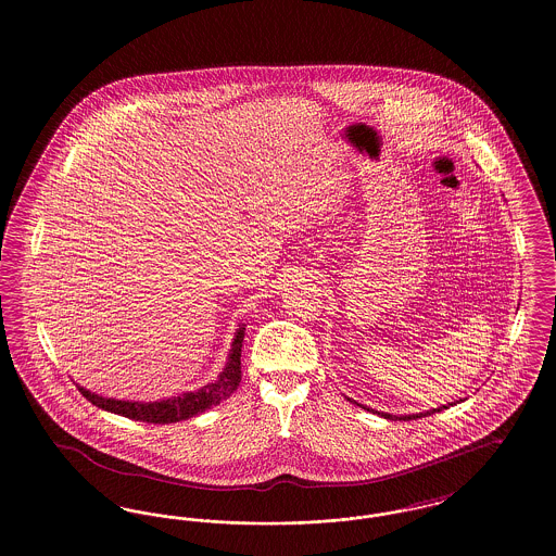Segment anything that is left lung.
<instances>
[{"instance_id":"8db88e82","label":"left lung","mask_w":556,"mask_h":556,"mask_svg":"<svg viewBox=\"0 0 556 556\" xmlns=\"http://www.w3.org/2000/svg\"><path fill=\"white\" fill-rule=\"evenodd\" d=\"M448 406H452V404H448ZM448 406H440V408H431V410H427V413H419V415H408V417H406V415H404V417H394V415H386V413H383V415H381V417H386V419H392V421H394V419H402V421H410V419H421V417H427V415H433V413H440V410H444V408H448ZM367 410H369V408H367Z\"/></svg>"}]
</instances>
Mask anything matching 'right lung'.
Returning a JSON list of instances; mask_svg holds the SVG:
<instances>
[{"label": "right lung", "mask_w": 556, "mask_h": 556, "mask_svg": "<svg viewBox=\"0 0 556 556\" xmlns=\"http://www.w3.org/2000/svg\"><path fill=\"white\" fill-rule=\"evenodd\" d=\"M243 331L245 327H239L238 336L233 340V348L229 352V363L225 370L218 375L214 383H208L200 392H189L184 396L168 397L162 402H127V400H112V397H102L98 394H91L87 390L79 388L80 394L87 397L91 404L98 408L110 410L114 415H123L132 421H143V424H177L186 421L189 417H195L204 410H208L214 404L227 400L236 390L241 381V342H243Z\"/></svg>", "instance_id": "right-lung-1"}]
</instances>
